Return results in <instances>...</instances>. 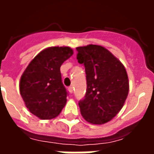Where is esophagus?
<instances>
[{
  "label": "esophagus",
  "instance_id": "esophagus-1",
  "mask_svg": "<svg viewBox=\"0 0 154 154\" xmlns=\"http://www.w3.org/2000/svg\"><path fill=\"white\" fill-rule=\"evenodd\" d=\"M68 91H69V92H70L71 94L73 92V87H68Z\"/></svg>",
  "mask_w": 154,
  "mask_h": 154
}]
</instances>
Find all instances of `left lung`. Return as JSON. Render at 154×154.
<instances>
[{
  "instance_id": "left-lung-1",
  "label": "left lung",
  "mask_w": 154,
  "mask_h": 154,
  "mask_svg": "<svg viewBox=\"0 0 154 154\" xmlns=\"http://www.w3.org/2000/svg\"><path fill=\"white\" fill-rule=\"evenodd\" d=\"M77 58L87 75V91L79 101L81 114L87 122L102 125L113 119L129 93V79L124 65L102 46L77 47Z\"/></svg>"
}]
</instances>
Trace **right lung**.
<instances>
[{"instance_id": "1", "label": "right lung", "mask_w": 154, "mask_h": 154, "mask_svg": "<svg viewBox=\"0 0 154 154\" xmlns=\"http://www.w3.org/2000/svg\"><path fill=\"white\" fill-rule=\"evenodd\" d=\"M73 54L69 47H49L37 54L22 74L20 91L29 112L41 119L57 117L67 102L60 67Z\"/></svg>"}]
</instances>
